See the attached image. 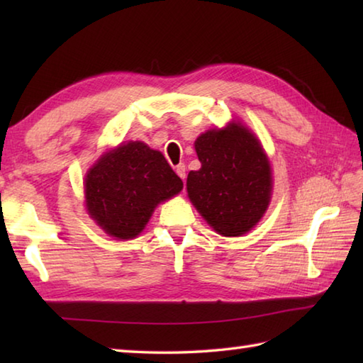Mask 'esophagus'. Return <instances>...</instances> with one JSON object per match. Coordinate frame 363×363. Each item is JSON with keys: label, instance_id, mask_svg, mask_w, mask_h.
Here are the masks:
<instances>
[{"label": "esophagus", "instance_id": "obj_1", "mask_svg": "<svg viewBox=\"0 0 363 363\" xmlns=\"http://www.w3.org/2000/svg\"><path fill=\"white\" fill-rule=\"evenodd\" d=\"M176 173H177V176H179L181 177V179L184 181V179H186V172H187V168H186V165H184V164H179V165H176Z\"/></svg>", "mask_w": 363, "mask_h": 363}]
</instances>
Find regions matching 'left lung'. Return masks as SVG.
Here are the masks:
<instances>
[{"label": "left lung", "mask_w": 363, "mask_h": 363, "mask_svg": "<svg viewBox=\"0 0 363 363\" xmlns=\"http://www.w3.org/2000/svg\"><path fill=\"white\" fill-rule=\"evenodd\" d=\"M195 150L201 168L187 177L191 204L218 234H246L264 217L273 189L272 167L259 138L233 121L199 135Z\"/></svg>", "instance_id": "left-lung-1"}]
</instances>
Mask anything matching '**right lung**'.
Returning <instances> with one entry per match:
<instances>
[{"mask_svg": "<svg viewBox=\"0 0 363 363\" xmlns=\"http://www.w3.org/2000/svg\"><path fill=\"white\" fill-rule=\"evenodd\" d=\"M162 152L143 142L103 154L84 181L87 212L106 234L129 240L145 229L157 204L182 190Z\"/></svg>", "mask_w": 363, "mask_h": 363, "instance_id": "obj_1", "label": "right lung"}]
</instances>
